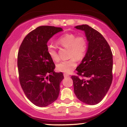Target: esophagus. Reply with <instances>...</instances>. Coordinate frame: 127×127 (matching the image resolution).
I'll return each mask as SVG.
<instances>
[{"mask_svg":"<svg viewBox=\"0 0 127 127\" xmlns=\"http://www.w3.org/2000/svg\"><path fill=\"white\" fill-rule=\"evenodd\" d=\"M63 75H64V78H68V77L70 76L67 73H64Z\"/></svg>","mask_w":127,"mask_h":127,"instance_id":"1","label":"esophagus"}]
</instances>
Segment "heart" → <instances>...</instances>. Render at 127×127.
I'll return each mask as SVG.
<instances>
[{"instance_id": "1", "label": "heart", "mask_w": 127, "mask_h": 127, "mask_svg": "<svg viewBox=\"0 0 127 127\" xmlns=\"http://www.w3.org/2000/svg\"><path fill=\"white\" fill-rule=\"evenodd\" d=\"M57 43L62 47L68 49V57L70 59L58 64L57 70L60 72L70 73L77 66L76 60H82L87 52L88 48L87 39L83 35L66 33L58 39ZM46 51L54 62H57L60 60L58 52L52 45H48Z\"/></svg>"}]
</instances>
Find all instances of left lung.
<instances>
[{
	"instance_id": "1",
	"label": "left lung",
	"mask_w": 127,
	"mask_h": 127,
	"mask_svg": "<svg viewBox=\"0 0 127 127\" xmlns=\"http://www.w3.org/2000/svg\"><path fill=\"white\" fill-rule=\"evenodd\" d=\"M75 28L85 32L88 43L85 56L76 69L78 76H72L74 93L80 101L94 105L103 100L111 85L113 55L107 42L98 31L87 24Z\"/></svg>"
}]
</instances>
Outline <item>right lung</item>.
Here are the masks:
<instances>
[{"label":"right lung","instance_id":"1","mask_svg":"<svg viewBox=\"0 0 127 127\" xmlns=\"http://www.w3.org/2000/svg\"><path fill=\"white\" fill-rule=\"evenodd\" d=\"M61 27L39 26L24 39L20 46L17 65L19 81L27 98L34 105L46 107L57 100L62 72L55 73V65L48 54L47 42Z\"/></svg>","mask_w":127,"mask_h":127}]
</instances>
